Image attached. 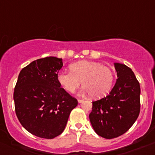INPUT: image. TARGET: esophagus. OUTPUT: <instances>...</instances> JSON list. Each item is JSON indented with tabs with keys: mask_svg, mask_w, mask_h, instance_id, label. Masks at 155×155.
<instances>
[{
	"mask_svg": "<svg viewBox=\"0 0 155 155\" xmlns=\"http://www.w3.org/2000/svg\"><path fill=\"white\" fill-rule=\"evenodd\" d=\"M83 102H84L83 100H81V99L78 100V103H79V104H82V103H83Z\"/></svg>",
	"mask_w": 155,
	"mask_h": 155,
	"instance_id": "1",
	"label": "esophagus"
}]
</instances>
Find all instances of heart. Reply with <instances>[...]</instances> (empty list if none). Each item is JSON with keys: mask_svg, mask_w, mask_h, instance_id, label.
I'll return each instance as SVG.
<instances>
[{"mask_svg": "<svg viewBox=\"0 0 155 155\" xmlns=\"http://www.w3.org/2000/svg\"><path fill=\"white\" fill-rule=\"evenodd\" d=\"M70 72H60L57 80L66 91L73 93L81 85L82 94H90L92 98H101L110 91L115 75L112 69L98 62L79 61L70 66Z\"/></svg>", "mask_w": 155, "mask_h": 155, "instance_id": "1", "label": "heart"}]
</instances>
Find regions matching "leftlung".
<instances>
[{"label": "left lung", "instance_id": "obj_1", "mask_svg": "<svg viewBox=\"0 0 155 155\" xmlns=\"http://www.w3.org/2000/svg\"><path fill=\"white\" fill-rule=\"evenodd\" d=\"M114 65L118 77L115 86L107 97L92 102L89 114L94 131L105 139L115 138L127 132L140 111V85L134 72L123 64Z\"/></svg>", "mask_w": 155, "mask_h": 155}]
</instances>
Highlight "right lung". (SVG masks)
Segmentation results:
<instances>
[{
  "mask_svg": "<svg viewBox=\"0 0 155 155\" xmlns=\"http://www.w3.org/2000/svg\"><path fill=\"white\" fill-rule=\"evenodd\" d=\"M62 58L37 59L20 71L14 89L15 113L21 124L36 137L53 139L66 127L77 100L59 85Z\"/></svg>",
  "mask_w": 155,
  "mask_h": 155,
  "instance_id": "1",
  "label": "right lung"
}]
</instances>
